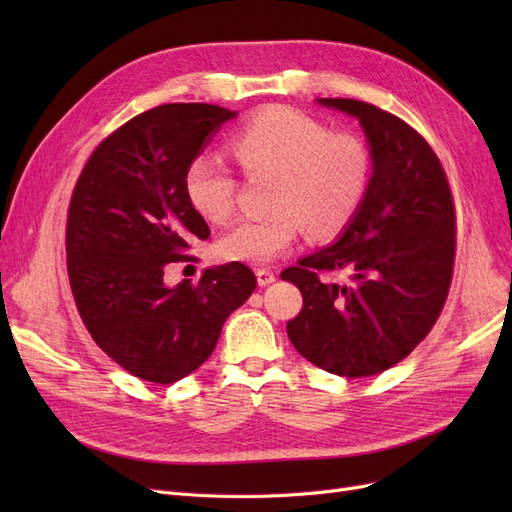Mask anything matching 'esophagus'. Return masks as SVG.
Here are the masks:
<instances>
[{"label": "esophagus", "instance_id": "34e87169", "mask_svg": "<svg viewBox=\"0 0 512 512\" xmlns=\"http://www.w3.org/2000/svg\"><path fill=\"white\" fill-rule=\"evenodd\" d=\"M256 280H258V286H269L275 282V273L271 269H258Z\"/></svg>", "mask_w": 512, "mask_h": 512}]
</instances>
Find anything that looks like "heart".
<instances>
[{"label":"heart","instance_id":"heart-1","mask_svg":"<svg viewBox=\"0 0 512 512\" xmlns=\"http://www.w3.org/2000/svg\"><path fill=\"white\" fill-rule=\"evenodd\" d=\"M230 151L247 175H273L265 218L239 220L215 243L222 260L269 265L292 250L305 228L314 237L342 230L359 211L369 188L371 153L359 136L331 132L322 121L286 106L265 108L230 138ZM237 181L209 153L183 173L192 209L224 222L235 209Z\"/></svg>","mask_w":512,"mask_h":512}]
</instances>
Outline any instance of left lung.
Here are the masks:
<instances>
[{
  "label": "left lung",
  "instance_id": "obj_1",
  "mask_svg": "<svg viewBox=\"0 0 512 512\" xmlns=\"http://www.w3.org/2000/svg\"><path fill=\"white\" fill-rule=\"evenodd\" d=\"M316 102L359 121L371 177L337 239L282 273L303 294L286 331L309 363L365 378L406 359L442 312L455 262L453 196L438 156L408 123L359 100ZM320 270H348L351 280L329 283Z\"/></svg>",
  "mask_w": 512,
  "mask_h": 512
}]
</instances>
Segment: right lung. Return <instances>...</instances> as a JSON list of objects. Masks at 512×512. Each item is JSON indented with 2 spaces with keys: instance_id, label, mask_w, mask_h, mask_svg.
Returning a JSON list of instances; mask_svg holds the SVG:
<instances>
[{
  "instance_id": "add662e5",
  "label": "right lung",
  "mask_w": 512,
  "mask_h": 512,
  "mask_svg": "<svg viewBox=\"0 0 512 512\" xmlns=\"http://www.w3.org/2000/svg\"><path fill=\"white\" fill-rule=\"evenodd\" d=\"M235 117L200 102L151 108L102 141L76 181L66 228L74 301L94 342L141 380L192 374L256 288L243 262L205 269L196 286L164 284L166 265L209 237L185 198V168Z\"/></svg>"
}]
</instances>
